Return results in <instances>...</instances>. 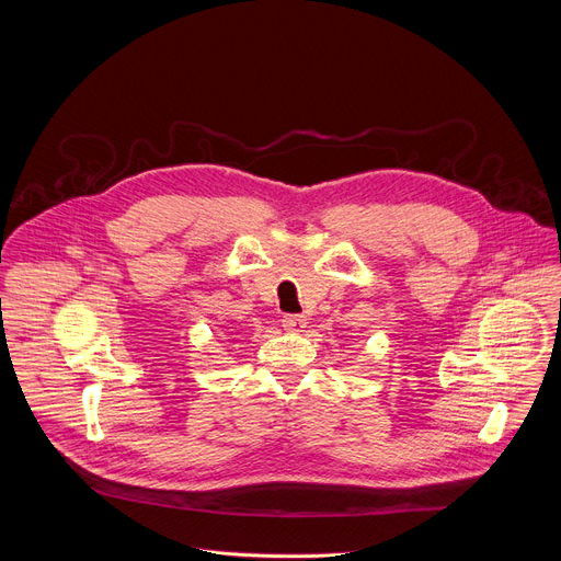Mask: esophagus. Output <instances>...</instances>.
Here are the masks:
<instances>
[{"mask_svg": "<svg viewBox=\"0 0 561 561\" xmlns=\"http://www.w3.org/2000/svg\"><path fill=\"white\" fill-rule=\"evenodd\" d=\"M282 327L286 331H295L297 333V331H301L306 327V317L304 314H284Z\"/></svg>", "mask_w": 561, "mask_h": 561, "instance_id": "1", "label": "esophagus"}]
</instances>
